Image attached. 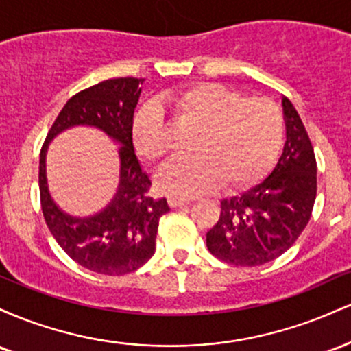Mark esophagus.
I'll use <instances>...</instances> for the list:
<instances>
[{"instance_id": "34e87169", "label": "esophagus", "mask_w": 351, "mask_h": 351, "mask_svg": "<svg viewBox=\"0 0 351 351\" xmlns=\"http://www.w3.org/2000/svg\"><path fill=\"white\" fill-rule=\"evenodd\" d=\"M168 204H170L171 208H180L184 206V204H189V199L178 198V196H170V198H168Z\"/></svg>"}]
</instances>
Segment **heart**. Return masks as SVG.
<instances>
[{"instance_id":"obj_1","label":"heart","mask_w":351,"mask_h":351,"mask_svg":"<svg viewBox=\"0 0 351 351\" xmlns=\"http://www.w3.org/2000/svg\"><path fill=\"white\" fill-rule=\"evenodd\" d=\"M162 110L196 130L191 158L167 165L156 178L158 188L170 195H203L219 184L224 189L251 186L276 162L284 140V115L274 100L245 97L223 84L199 82L135 114L132 140L147 165H160L171 148Z\"/></svg>"}]
</instances>
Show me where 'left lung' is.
<instances>
[{"label": "left lung", "mask_w": 351, "mask_h": 351, "mask_svg": "<svg viewBox=\"0 0 351 351\" xmlns=\"http://www.w3.org/2000/svg\"><path fill=\"white\" fill-rule=\"evenodd\" d=\"M284 152L263 183L221 201L217 223L206 234L209 252L241 267L277 259L299 239L317 196V160L300 115L287 97Z\"/></svg>", "instance_id": "left-lung-1"}]
</instances>
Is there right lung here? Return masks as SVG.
<instances>
[{"mask_svg":"<svg viewBox=\"0 0 351 351\" xmlns=\"http://www.w3.org/2000/svg\"><path fill=\"white\" fill-rule=\"evenodd\" d=\"M143 80L108 79L72 95L47 132L39 155V195L51 234L72 261L106 276H123L142 267L155 252L160 217L170 211L167 199L150 196L152 181L134 150L132 123ZM75 124L100 128L123 145L116 198L102 213L84 220L66 215L55 206L45 181L47 145Z\"/></svg>","mask_w":351,"mask_h":351,"instance_id":"1","label":"right lung"}]
</instances>
